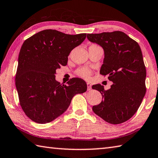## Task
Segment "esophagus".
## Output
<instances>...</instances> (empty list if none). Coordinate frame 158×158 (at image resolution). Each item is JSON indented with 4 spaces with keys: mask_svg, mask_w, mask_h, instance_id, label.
I'll return each mask as SVG.
<instances>
[{
    "mask_svg": "<svg viewBox=\"0 0 158 158\" xmlns=\"http://www.w3.org/2000/svg\"><path fill=\"white\" fill-rule=\"evenodd\" d=\"M87 87H88V90H90L92 88H91V84L90 83H87Z\"/></svg>",
    "mask_w": 158,
    "mask_h": 158,
    "instance_id": "1",
    "label": "esophagus"
}]
</instances>
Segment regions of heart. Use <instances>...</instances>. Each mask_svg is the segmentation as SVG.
Listing matches in <instances>:
<instances>
[{
    "label": "heart",
    "instance_id": "heart-1",
    "mask_svg": "<svg viewBox=\"0 0 158 158\" xmlns=\"http://www.w3.org/2000/svg\"><path fill=\"white\" fill-rule=\"evenodd\" d=\"M77 74H78L79 76L83 77V78L85 79H88L90 76L91 75V71L88 70V68H81L77 70Z\"/></svg>",
    "mask_w": 158,
    "mask_h": 158
}]
</instances>
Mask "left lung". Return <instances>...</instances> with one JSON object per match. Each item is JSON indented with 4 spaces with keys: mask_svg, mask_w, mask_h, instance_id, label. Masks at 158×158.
Here are the masks:
<instances>
[{
    "mask_svg": "<svg viewBox=\"0 0 158 158\" xmlns=\"http://www.w3.org/2000/svg\"><path fill=\"white\" fill-rule=\"evenodd\" d=\"M87 38L104 50L100 74L113 82L109 90L100 84L92 88L100 92L103 101L93 106L94 113L112 124L127 121L138 110L146 94V67L141 48L121 31L88 34Z\"/></svg>",
    "mask_w": 158,
    "mask_h": 158,
    "instance_id": "left-lung-1",
    "label": "left lung"
}]
</instances>
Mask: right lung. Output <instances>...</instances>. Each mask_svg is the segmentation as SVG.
Masks as SVG:
<instances>
[{
    "mask_svg": "<svg viewBox=\"0 0 158 158\" xmlns=\"http://www.w3.org/2000/svg\"><path fill=\"white\" fill-rule=\"evenodd\" d=\"M86 34L71 35L45 30L27 39L19 55L15 84L25 114L38 124H46L62 114L73 97L84 93V80L72 78L66 84L55 80L57 68L66 65L68 56L84 41Z\"/></svg>",
    "mask_w": 158,
    "mask_h": 158,
    "instance_id": "right-lung-1",
    "label": "right lung"
}]
</instances>
